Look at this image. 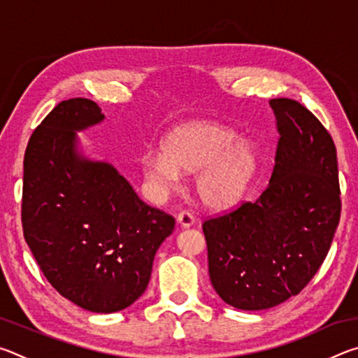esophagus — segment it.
Returning a JSON list of instances; mask_svg holds the SVG:
<instances>
[{"instance_id":"esophagus-1","label":"esophagus","mask_w":358,"mask_h":358,"mask_svg":"<svg viewBox=\"0 0 358 358\" xmlns=\"http://www.w3.org/2000/svg\"><path fill=\"white\" fill-rule=\"evenodd\" d=\"M178 222H180L183 227H189V226H192L194 222H196V217H194L192 213H189V211L181 210L180 213H178Z\"/></svg>"}]
</instances>
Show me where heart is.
<instances>
[{"instance_id": "1", "label": "heart", "mask_w": 358, "mask_h": 358, "mask_svg": "<svg viewBox=\"0 0 358 358\" xmlns=\"http://www.w3.org/2000/svg\"><path fill=\"white\" fill-rule=\"evenodd\" d=\"M151 189L167 191L180 172H194L199 199L210 208H227L243 196L257 167L256 147L217 121H191L162 138L161 151H148L141 161Z\"/></svg>"}]
</instances>
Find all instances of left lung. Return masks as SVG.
Wrapping results in <instances>:
<instances>
[{
    "instance_id": "1",
    "label": "left lung",
    "mask_w": 358,
    "mask_h": 358,
    "mask_svg": "<svg viewBox=\"0 0 358 358\" xmlns=\"http://www.w3.org/2000/svg\"><path fill=\"white\" fill-rule=\"evenodd\" d=\"M270 106L280 138L268 186L256 201L202 224L211 284L227 305L245 311L300 294L325 260L341 215L329 131L294 99Z\"/></svg>"
}]
</instances>
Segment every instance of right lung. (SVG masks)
<instances>
[{
    "label": "right lung",
    "mask_w": 358,
    "mask_h": 358,
    "mask_svg": "<svg viewBox=\"0 0 358 358\" xmlns=\"http://www.w3.org/2000/svg\"><path fill=\"white\" fill-rule=\"evenodd\" d=\"M104 120L85 98L59 102L23 159V237L58 294L93 313L132 305L148 286L175 217L138 199L107 162L77 153L76 131Z\"/></svg>",
    "instance_id": "1"
}]
</instances>
